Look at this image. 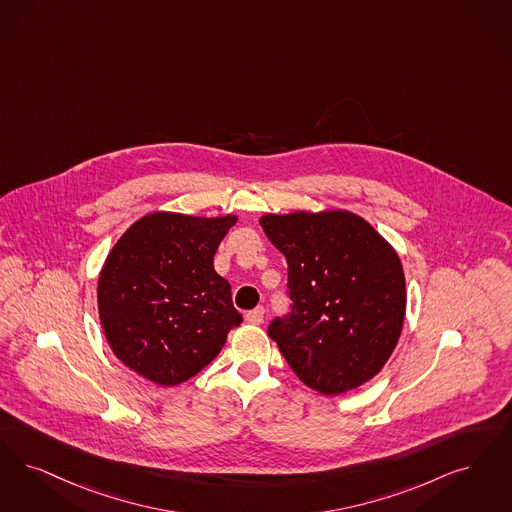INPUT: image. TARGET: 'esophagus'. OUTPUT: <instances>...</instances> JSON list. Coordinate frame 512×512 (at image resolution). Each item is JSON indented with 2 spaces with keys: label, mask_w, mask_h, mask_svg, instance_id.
<instances>
[{
  "label": "esophagus",
  "mask_w": 512,
  "mask_h": 512,
  "mask_svg": "<svg viewBox=\"0 0 512 512\" xmlns=\"http://www.w3.org/2000/svg\"><path fill=\"white\" fill-rule=\"evenodd\" d=\"M263 318H265V308L263 307L253 308V310H249L246 314L247 322L253 324V326L263 324Z\"/></svg>",
  "instance_id": "34e87169"
}]
</instances>
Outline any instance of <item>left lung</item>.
<instances>
[{
  "label": "left lung",
  "instance_id": "1",
  "mask_svg": "<svg viewBox=\"0 0 512 512\" xmlns=\"http://www.w3.org/2000/svg\"><path fill=\"white\" fill-rule=\"evenodd\" d=\"M261 226L287 261L289 312L268 335L295 375L322 394L364 385L387 364L406 314L396 251L348 211L265 215Z\"/></svg>",
  "mask_w": 512,
  "mask_h": 512
}]
</instances>
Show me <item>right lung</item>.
Wrapping results in <instances>:
<instances>
[{
	"label": "right lung",
	"mask_w": 512,
	"mask_h": 512,
	"mask_svg": "<svg viewBox=\"0 0 512 512\" xmlns=\"http://www.w3.org/2000/svg\"><path fill=\"white\" fill-rule=\"evenodd\" d=\"M236 217L152 213L131 226L99 276V314L114 354L144 379L194 377L242 324L213 255Z\"/></svg>",
	"instance_id": "obj_1"
}]
</instances>
